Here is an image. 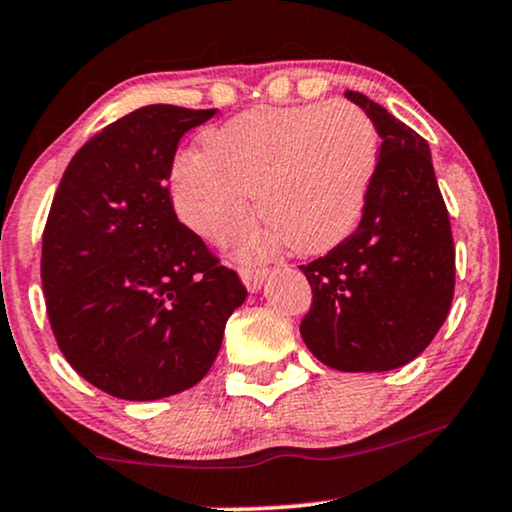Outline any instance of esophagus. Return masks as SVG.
Returning <instances> with one entry per match:
<instances>
[{"label":"esophagus","instance_id":"esophagus-1","mask_svg":"<svg viewBox=\"0 0 512 512\" xmlns=\"http://www.w3.org/2000/svg\"><path fill=\"white\" fill-rule=\"evenodd\" d=\"M268 273H270L268 268H256V266L239 270V275H242V282H244L246 290H249V292L261 290L263 282H266V278H268Z\"/></svg>","mask_w":512,"mask_h":512}]
</instances>
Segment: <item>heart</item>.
I'll use <instances>...</instances> for the list:
<instances>
[{
	"label": "heart",
	"instance_id": "heart-1",
	"mask_svg": "<svg viewBox=\"0 0 512 512\" xmlns=\"http://www.w3.org/2000/svg\"><path fill=\"white\" fill-rule=\"evenodd\" d=\"M172 162V203L191 230L232 244L258 215L270 239L321 254L357 227L378 162L376 124L345 100L258 105ZM256 246H249L254 254Z\"/></svg>",
	"mask_w": 512,
	"mask_h": 512
}]
</instances>
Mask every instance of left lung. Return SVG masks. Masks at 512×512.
Segmentation results:
<instances>
[{"label": "left lung", "instance_id": "1", "mask_svg": "<svg viewBox=\"0 0 512 512\" xmlns=\"http://www.w3.org/2000/svg\"><path fill=\"white\" fill-rule=\"evenodd\" d=\"M347 98L376 124L381 158L357 230L299 266L311 285L299 333L330 369L390 371L419 357L446 321L455 244L429 143L366 95Z\"/></svg>", "mask_w": 512, "mask_h": 512}]
</instances>
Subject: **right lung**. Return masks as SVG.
<instances>
[{"instance_id":"1","label":"right lung","mask_w":512,"mask_h":512,"mask_svg":"<svg viewBox=\"0 0 512 512\" xmlns=\"http://www.w3.org/2000/svg\"><path fill=\"white\" fill-rule=\"evenodd\" d=\"M215 110L146 105L71 158L42 232V292L59 350L122 400L196 386L246 287L174 213L179 141Z\"/></svg>"}]
</instances>
